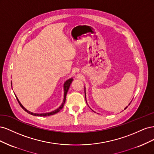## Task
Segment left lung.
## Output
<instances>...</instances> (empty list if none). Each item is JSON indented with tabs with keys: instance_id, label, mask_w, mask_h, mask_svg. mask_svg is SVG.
I'll return each mask as SVG.
<instances>
[{
	"instance_id": "obj_1",
	"label": "left lung",
	"mask_w": 154,
	"mask_h": 154,
	"mask_svg": "<svg viewBox=\"0 0 154 154\" xmlns=\"http://www.w3.org/2000/svg\"><path fill=\"white\" fill-rule=\"evenodd\" d=\"M85 100H86V94H85ZM86 102H87V100H86ZM130 103H129V105H130ZM127 107H128V106H126V107H125V109H127Z\"/></svg>"
}]
</instances>
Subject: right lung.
I'll return each mask as SVG.
<instances>
[{"label": "right lung", "mask_w": 154, "mask_h": 154, "mask_svg": "<svg viewBox=\"0 0 154 154\" xmlns=\"http://www.w3.org/2000/svg\"><path fill=\"white\" fill-rule=\"evenodd\" d=\"M72 80H73V78H69V80H66V82L64 83V84H63V91H64L63 101V103H62V105H60V106L58 107V109H57L54 110H53V111L49 112H45V113H34V112H30V111H29L28 110H27V109L25 108V107L21 104V103L20 102V101L18 100V97H17V96L15 95V96H16V98H17V101H18V103L20 104V106L22 107V108L23 109H24L26 112H27V113L29 114H31V115L35 116H48L54 115V114H55L58 113V112L63 108V105H64L65 102H66V100L67 93V92H68V90H69V87H70V85H71V83H72ZM11 86H12V83H11Z\"/></svg>", "instance_id": "add662e5"}]
</instances>
